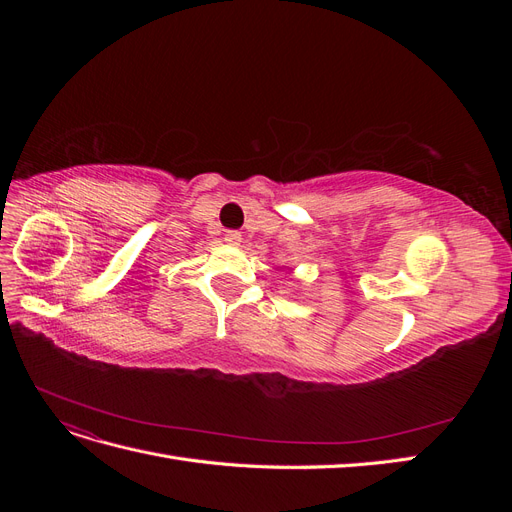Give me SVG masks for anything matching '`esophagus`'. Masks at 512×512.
Returning a JSON list of instances; mask_svg holds the SVG:
<instances>
[{
  "mask_svg": "<svg viewBox=\"0 0 512 512\" xmlns=\"http://www.w3.org/2000/svg\"><path fill=\"white\" fill-rule=\"evenodd\" d=\"M224 241H226L228 245H239V243H241V232H237V230H228V232H226V237H224Z\"/></svg>",
  "mask_w": 512,
  "mask_h": 512,
  "instance_id": "esophagus-1",
  "label": "esophagus"
}]
</instances>
